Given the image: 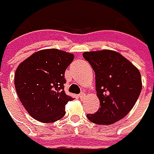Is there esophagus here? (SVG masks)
Returning a JSON list of instances; mask_svg holds the SVG:
<instances>
[{"instance_id":"1","label":"esophagus","mask_w":154,"mask_h":154,"mask_svg":"<svg viewBox=\"0 0 154 154\" xmlns=\"http://www.w3.org/2000/svg\"><path fill=\"white\" fill-rule=\"evenodd\" d=\"M84 97H85V94H84L83 92H82V93H80V94L79 95V99H83Z\"/></svg>"}]
</instances>
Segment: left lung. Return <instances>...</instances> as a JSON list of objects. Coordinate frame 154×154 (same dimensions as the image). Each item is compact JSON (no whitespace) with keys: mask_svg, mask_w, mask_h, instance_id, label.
I'll list each match as a JSON object with an SVG mask.
<instances>
[{"mask_svg":"<svg viewBox=\"0 0 154 154\" xmlns=\"http://www.w3.org/2000/svg\"><path fill=\"white\" fill-rule=\"evenodd\" d=\"M96 75V90L100 107L87 118L97 125H112L132 109L142 90V79L136 67L113 51L83 54Z\"/></svg>","mask_w":154,"mask_h":154,"instance_id":"1","label":"left lung"}]
</instances>
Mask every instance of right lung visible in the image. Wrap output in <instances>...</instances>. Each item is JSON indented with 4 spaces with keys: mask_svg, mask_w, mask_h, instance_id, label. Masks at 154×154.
I'll return each mask as SVG.
<instances>
[{
    "mask_svg": "<svg viewBox=\"0 0 154 154\" xmlns=\"http://www.w3.org/2000/svg\"><path fill=\"white\" fill-rule=\"evenodd\" d=\"M74 55L56 49L43 50L18 66L15 88L21 103L32 118L54 123L65 115V105L74 100L64 90L65 71Z\"/></svg>",
    "mask_w": 154,
    "mask_h": 154,
    "instance_id": "right-lung-1",
    "label": "right lung"
}]
</instances>
